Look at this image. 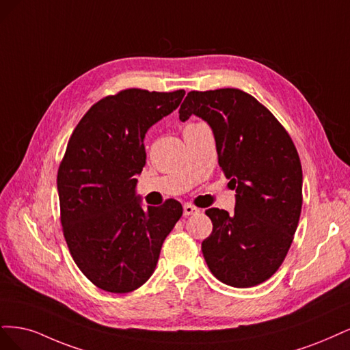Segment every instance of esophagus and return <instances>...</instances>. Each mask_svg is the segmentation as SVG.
<instances>
[{"mask_svg": "<svg viewBox=\"0 0 350 350\" xmlns=\"http://www.w3.org/2000/svg\"><path fill=\"white\" fill-rule=\"evenodd\" d=\"M198 212H199V209H198V208H195L193 205H189V204H186V205L183 206V215H185V217L195 215V213H198Z\"/></svg>", "mask_w": 350, "mask_h": 350, "instance_id": "obj_1", "label": "esophagus"}]
</instances>
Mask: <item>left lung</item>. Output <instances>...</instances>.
<instances>
[{
  "label": "left lung",
  "instance_id": "left-lung-1",
  "mask_svg": "<svg viewBox=\"0 0 350 350\" xmlns=\"http://www.w3.org/2000/svg\"><path fill=\"white\" fill-rule=\"evenodd\" d=\"M180 120L204 119L217 142L218 163L235 189L234 213L211 208L212 232L202 253L212 275L235 288L272 276L294 240L302 206V168L285 128L239 88L190 92Z\"/></svg>",
  "mask_w": 350,
  "mask_h": 350
}]
</instances>
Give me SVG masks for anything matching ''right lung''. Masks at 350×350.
I'll return each mask as SVG.
<instances>
[{
  "label": "right lung",
  "mask_w": 350,
  "mask_h": 350,
  "mask_svg": "<svg viewBox=\"0 0 350 350\" xmlns=\"http://www.w3.org/2000/svg\"><path fill=\"white\" fill-rule=\"evenodd\" d=\"M185 90L128 88L83 116L58 170L61 224L75 265L113 294L142 286L154 273L165 237L183 213L180 202L141 205L137 174L145 165V133L182 103Z\"/></svg>",
  "instance_id": "right-lung-1"
}]
</instances>
